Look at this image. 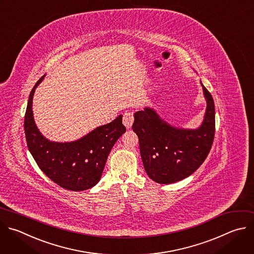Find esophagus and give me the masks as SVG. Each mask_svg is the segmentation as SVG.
I'll return each mask as SVG.
<instances>
[{
	"label": "esophagus",
	"mask_w": 254,
	"mask_h": 254,
	"mask_svg": "<svg viewBox=\"0 0 254 254\" xmlns=\"http://www.w3.org/2000/svg\"><path fill=\"white\" fill-rule=\"evenodd\" d=\"M133 123V114L132 113H126L123 118V124L127 128H130Z\"/></svg>",
	"instance_id": "1"
}]
</instances>
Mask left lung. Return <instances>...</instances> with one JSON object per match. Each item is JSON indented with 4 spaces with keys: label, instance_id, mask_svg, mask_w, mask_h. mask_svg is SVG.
Masks as SVG:
<instances>
[{
    "label": "left lung",
    "instance_id": "8db88e82",
    "mask_svg": "<svg viewBox=\"0 0 254 254\" xmlns=\"http://www.w3.org/2000/svg\"><path fill=\"white\" fill-rule=\"evenodd\" d=\"M206 109L196 128H185L164 121L151 107L134 114L132 129L139 141L144 171L153 182L170 185L193 174L206 158L215 128L214 103L200 80Z\"/></svg>",
    "mask_w": 254,
    "mask_h": 254
}]
</instances>
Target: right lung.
I'll list each match as a JSON object with an SVG mask.
<instances>
[{"label": "right lung", "mask_w": 254, "mask_h": 254, "mask_svg": "<svg viewBox=\"0 0 254 254\" xmlns=\"http://www.w3.org/2000/svg\"><path fill=\"white\" fill-rule=\"evenodd\" d=\"M44 77L37 81L28 101L25 133L29 150L42 172L61 188L72 191L92 189L102 178L114 144L126 132L123 116L78 139L64 142L50 140L38 128L33 113L35 91Z\"/></svg>", "instance_id": "obj_1"}]
</instances>
